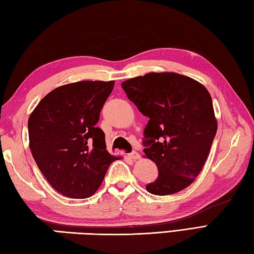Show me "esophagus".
<instances>
[{"instance_id": "1", "label": "esophagus", "mask_w": 254, "mask_h": 254, "mask_svg": "<svg viewBox=\"0 0 254 254\" xmlns=\"http://www.w3.org/2000/svg\"><path fill=\"white\" fill-rule=\"evenodd\" d=\"M128 158L132 159V160H137V159H140V154L137 153L136 151H133V152H131L130 154H128Z\"/></svg>"}]
</instances>
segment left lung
Masks as SVG:
<instances>
[{
	"mask_svg": "<svg viewBox=\"0 0 254 254\" xmlns=\"http://www.w3.org/2000/svg\"><path fill=\"white\" fill-rule=\"evenodd\" d=\"M121 85L149 118L143 152L156 164L159 177L146 190L155 195L182 191L203 168L218 128L210 93L201 83L173 72L147 73Z\"/></svg>",
	"mask_w": 254,
	"mask_h": 254,
	"instance_id": "obj_1",
	"label": "left lung"
}]
</instances>
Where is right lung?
Returning <instances> with one entry per match:
<instances>
[{
  "instance_id": "add662e5",
  "label": "right lung",
  "mask_w": 254,
  "mask_h": 254,
  "mask_svg": "<svg viewBox=\"0 0 254 254\" xmlns=\"http://www.w3.org/2000/svg\"><path fill=\"white\" fill-rule=\"evenodd\" d=\"M114 81H80L59 86L36 105L27 122L32 155L45 179L71 199L94 194L117 156L96 127Z\"/></svg>"
}]
</instances>
